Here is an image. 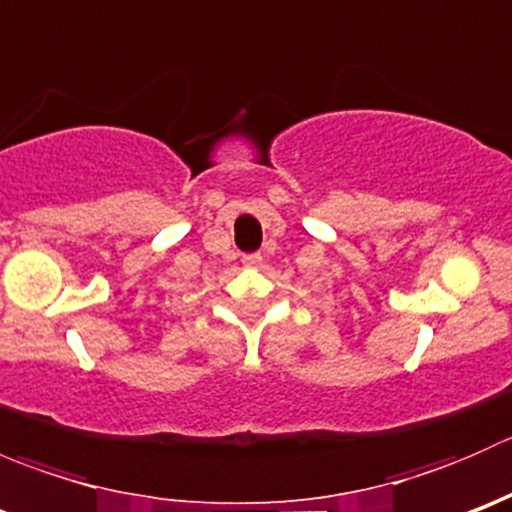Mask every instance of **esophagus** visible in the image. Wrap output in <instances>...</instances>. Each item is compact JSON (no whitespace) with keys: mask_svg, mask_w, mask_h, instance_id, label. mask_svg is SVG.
<instances>
[{"mask_svg":"<svg viewBox=\"0 0 512 512\" xmlns=\"http://www.w3.org/2000/svg\"><path fill=\"white\" fill-rule=\"evenodd\" d=\"M242 265H245V267H260L262 265V255H260V252L245 255V257H242Z\"/></svg>","mask_w":512,"mask_h":512,"instance_id":"esophagus-1","label":"esophagus"}]
</instances>
